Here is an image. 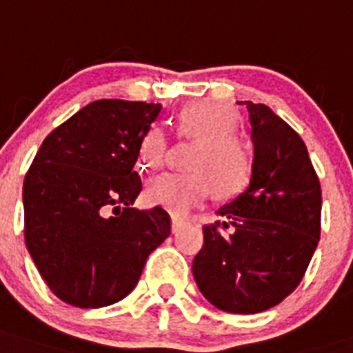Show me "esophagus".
Masks as SVG:
<instances>
[{
  "mask_svg": "<svg viewBox=\"0 0 353 353\" xmlns=\"http://www.w3.org/2000/svg\"><path fill=\"white\" fill-rule=\"evenodd\" d=\"M183 226H186V221H183L179 217H172V232H174V234L181 230Z\"/></svg>",
  "mask_w": 353,
  "mask_h": 353,
  "instance_id": "obj_1",
  "label": "esophagus"
}]
</instances>
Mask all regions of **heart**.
Returning <instances> with one entry per match:
<instances>
[{"mask_svg":"<svg viewBox=\"0 0 353 353\" xmlns=\"http://www.w3.org/2000/svg\"><path fill=\"white\" fill-rule=\"evenodd\" d=\"M239 117L228 105L196 101L186 105L176 117V132L183 139L196 143L185 174H163L147 185L148 205L167 208L183 216L214 194L230 199L245 190L254 172L250 148L236 136ZM168 136L165 128L152 125L143 134L137 161L147 170H157L167 161Z\"/></svg>","mask_w":353,"mask_h":353,"instance_id":"1","label":"heart"}]
</instances>
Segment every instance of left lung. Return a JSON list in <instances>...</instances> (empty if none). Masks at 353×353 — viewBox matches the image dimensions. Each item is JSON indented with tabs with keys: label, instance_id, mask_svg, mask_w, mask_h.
Instances as JSON below:
<instances>
[{
	"label": "left lung",
	"instance_id": "left-lung-1",
	"mask_svg": "<svg viewBox=\"0 0 353 353\" xmlns=\"http://www.w3.org/2000/svg\"><path fill=\"white\" fill-rule=\"evenodd\" d=\"M250 112L254 172L241 196L203 226L194 279L212 305L257 314L296 290L321 236V185L305 141L261 103Z\"/></svg>",
	"mask_w": 353,
	"mask_h": 353
}]
</instances>
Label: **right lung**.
<instances>
[{"label": "right lung", "mask_w": 353, "mask_h": 353, "mask_svg": "<svg viewBox=\"0 0 353 353\" xmlns=\"http://www.w3.org/2000/svg\"><path fill=\"white\" fill-rule=\"evenodd\" d=\"M161 105L99 99L54 128L23 181L25 243L54 296L101 308L128 296L170 236L161 206L132 208L143 134Z\"/></svg>", "instance_id": "right-lung-1"}]
</instances>
